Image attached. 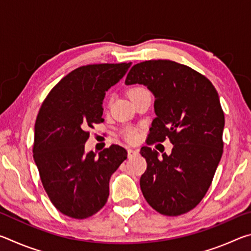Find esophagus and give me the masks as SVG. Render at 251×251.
<instances>
[{
	"mask_svg": "<svg viewBox=\"0 0 251 251\" xmlns=\"http://www.w3.org/2000/svg\"><path fill=\"white\" fill-rule=\"evenodd\" d=\"M127 154H128V157H131L136 154H138V151L134 150V148H128V150H127Z\"/></svg>",
	"mask_w": 251,
	"mask_h": 251,
	"instance_id": "esophagus-1",
	"label": "esophagus"
}]
</instances>
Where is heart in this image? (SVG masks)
Masks as SVG:
<instances>
[{
  "mask_svg": "<svg viewBox=\"0 0 251 251\" xmlns=\"http://www.w3.org/2000/svg\"><path fill=\"white\" fill-rule=\"evenodd\" d=\"M144 92H148V91L144 86L138 85V86H134L130 88V90L128 91V95L131 100L133 97L142 94V93H144ZM124 136L127 141L134 142V141H136V138H137V130L133 128V127H126V128L124 129Z\"/></svg>",
  "mask_w": 251,
  "mask_h": 251,
  "instance_id": "1",
  "label": "heart"
}]
</instances>
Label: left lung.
I'll use <instances>...</instances> for the list:
<instances>
[{
    "instance_id": "8db88e82",
    "label": "left lung",
    "mask_w": 251,
    "mask_h": 251,
    "mask_svg": "<svg viewBox=\"0 0 251 251\" xmlns=\"http://www.w3.org/2000/svg\"><path fill=\"white\" fill-rule=\"evenodd\" d=\"M125 83L144 84L155 95L156 118L147 145H174L158 158L142 147L147 169L141 177L146 201L165 216L194 209L205 197L223 155L224 110L218 93L205 75L168 59H151L131 67Z\"/></svg>"
}]
</instances>
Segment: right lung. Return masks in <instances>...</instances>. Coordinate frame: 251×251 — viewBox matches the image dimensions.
<instances>
[{
	"mask_svg": "<svg viewBox=\"0 0 251 251\" xmlns=\"http://www.w3.org/2000/svg\"><path fill=\"white\" fill-rule=\"evenodd\" d=\"M131 63L92 64L72 71L52 88L37 114L33 157L46 194L57 210L75 219L100 211L107 201L109 178L127 158L112 145L84 152L90 128L104 122L106 91Z\"/></svg>",
	"mask_w": 251,
	"mask_h": 251,
	"instance_id": "right-lung-1",
	"label": "right lung"
}]
</instances>
